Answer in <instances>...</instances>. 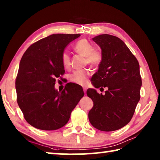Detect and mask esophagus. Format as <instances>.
<instances>
[{
	"mask_svg": "<svg viewBox=\"0 0 160 160\" xmlns=\"http://www.w3.org/2000/svg\"><path fill=\"white\" fill-rule=\"evenodd\" d=\"M83 91L85 94H86V91H87V88H83Z\"/></svg>",
	"mask_w": 160,
	"mask_h": 160,
	"instance_id": "esophagus-1",
	"label": "esophagus"
}]
</instances>
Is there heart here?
<instances>
[{
    "label": "heart",
    "mask_w": 160,
    "mask_h": 160,
    "mask_svg": "<svg viewBox=\"0 0 160 160\" xmlns=\"http://www.w3.org/2000/svg\"><path fill=\"white\" fill-rule=\"evenodd\" d=\"M74 49L77 53L86 56V60L88 64L92 66H97L102 61V54L98 50L94 49L92 45L87 39H81L74 46ZM62 63L65 68H68L70 65L69 53L64 51L61 56ZM90 72L88 70H76L70 77V81L78 85H85L88 82Z\"/></svg>",
    "instance_id": "heart-1"
}]
</instances>
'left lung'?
<instances>
[{
	"label": "left lung",
	"instance_id": "obj_1",
	"mask_svg": "<svg viewBox=\"0 0 160 160\" xmlns=\"http://www.w3.org/2000/svg\"><path fill=\"white\" fill-rule=\"evenodd\" d=\"M92 40L102 50L98 71L92 78V85L108 90L104 94L97 92L95 89L87 90L93 102L89 120L99 131H116L130 122L140 100L142 80L139 63L118 37L104 34Z\"/></svg>",
	"mask_w": 160,
	"mask_h": 160
}]
</instances>
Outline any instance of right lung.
I'll list each match as a JSON object with an SVG mask.
<instances>
[{
  "label": "right lung",
  "instance_id": "1",
  "mask_svg": "<svg viewBox=\"0 0 160 160\" xmlns=\"http://www.w3.org/2000/svg\"><path fill=\"white\" fill-rule=\"evenodd\" d=\"M80 36L51 34L32 44L21 58L15 81L17 101L25 120L34 128L44 131L62 128L84 96L78 84L68 83L61 92L54 87L56 78L65 72L62 53Z\"/></svg>",
  "mask_w": 160,
  "mask_h": 160
}]
</instances>
